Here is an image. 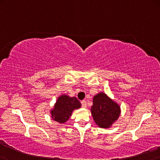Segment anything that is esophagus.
<instances>
[{"instance_id": "1", "label": "esophagus", "mask_w": 160, "mask_h": 160, "mask_svg": "<svg viewBox=\"0 0 160 160\" xmlns=\"http://www.w3.org/2000/svg\"><path fill=\"white\" fill-rule=\"evenodd\" d=\"M81 104H82V107L83 108H87V103H86V101L85 100H82V102H81Z\"/></svg>"}]
</instances>
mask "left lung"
Returning <instances> with one entry per match:
<instances>
[{
    "instance_id": "obj_1",
    "label": "left lung",
    "mask_w": 160,
    "mask_h": 160,
    "mask_svg": "<svg viewBox=\"0 0 160 160\" xmlns=\"http://www.w3.org/2000/svg\"><path fill=\"white\" fill-rule=\"evenodd\" d=\"M90 110L96 125L106 129L112 127L121 113L120 105L103 92L94 96Z\"/></svg>"
}]
</instances>
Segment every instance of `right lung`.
I'll return each instance as SVG.
<instances>
[{"label": "right lung", "mask_w": 160, "mask_h": 160, "mask_svg": "<svg viewBox=\"0 0 160 160\" xmlns=\"http://www.w3.org/2000/svg\"><path fill=\"white\" fill-rule=\"evenodd\" d=\"M81 108V103L75 97L71 98L62 94L58 98L56 102L50 110V117L53 120L60 124H65L69 120L75 110Z\"/></svg>", "instance_id": "obj_1"}]
</instances>
